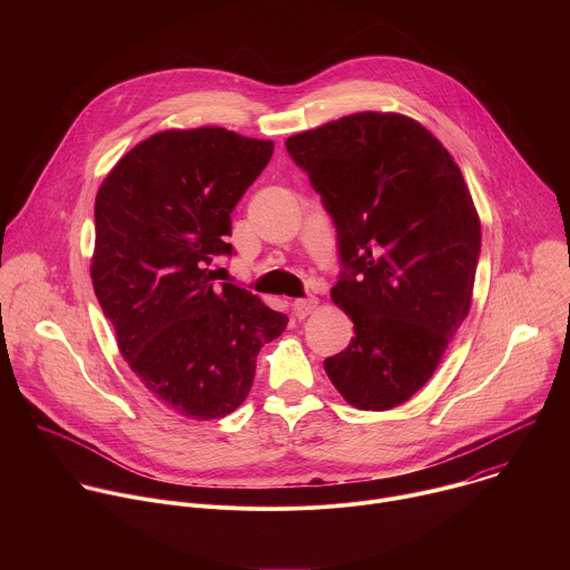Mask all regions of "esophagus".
<instances>
[{
  "label": "esophagus",
  "mask_w": 570,
  "mask_h": 570,
  "mask_svg": "<svg viewBox=\"0 0 570 570\" xmlns=\"http://www.w3.org/2000/svg\"><path fill=\"white\" fill-rule=\"evenodd\" d=\"M315 299L313 297H302V299H293V304H291V308H293V313H295V317H306L313 308H315Z\"/></svg>",
  "instance_id": "obj_1"
}]
</instances>
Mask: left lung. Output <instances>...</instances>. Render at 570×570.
Returning a JSON list of instances; mask_svg holds the SVG:
<instances>
[{
  "label": "left lung",
  "mask_w": 570,
  "mask_h": 570,
  "mask_svg": "<svg viewBox=\"0 0 570 570\" xmlns=\"http://www.w3.org/2000/svg\"><path fill=\"white\" fill-rule=\"evenodd\" d=\"M338 236L334 302L347 350L324 358L361 411L409 401L438 370L471 306L480 220L449 150L422 124L358 112L288 137Z\"/></svg>",
  "instance_id": "left-lung-1"
}]
</instances>
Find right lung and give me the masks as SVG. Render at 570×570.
<instances>
[{"instance_id":"obj_1","label":"right lung","mask_w":570,"mask_h":570,"mask_svg":"<svg viewBox=\"0 0 570 570\" xmlns=\"http://www.w3.org/2000/svg\"><path fill=\"white\" fill-rule=\"evenodd\" d=\"M275 144L225 128L157 132L128 150L95 203L92 286L139 381L189 420L248 396L259 350L288 317L207 268L232 257V212Z\"/></svg>"}]
</instances>
